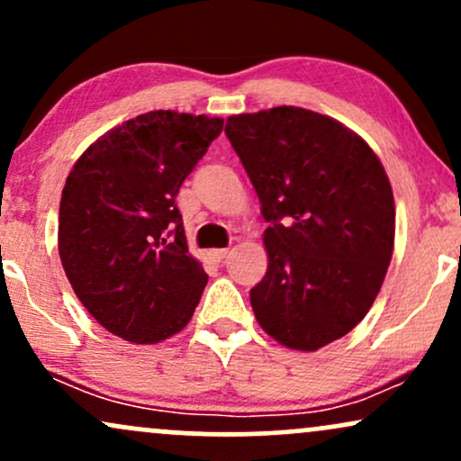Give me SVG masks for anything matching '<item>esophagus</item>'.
I'll list each match as a JSON object with an SVG mask.
<instances>
[{
	"mask_svg": "<svg viewBox=\"0 0 461 461\" xmlns=\"http://www.w3.org/2000/svg\"><path fill=\"white\" fill-rule=\"evenodd\" d=\"M227 253H230V249H212V251H210V258H212L214 262H223Z\"/></svg>",
	"mask_w": 461,
	"mask_h": 461,
	"instance_id": "esophagus-1",
	"label": "esophagus"
}]
</instances>
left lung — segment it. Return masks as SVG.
<instances>
[{"label":"left lung","instance_id":"8db88e82","mask_svg":"<svg viewBox=\"0 0 461 461\" xmlns=\"http://www.w3.org/2000/svg\"><path fill=\"white\" fill-rule=\"evenodd\" d=\"M225 134L271 223L267 275L251 288L260 327L294 351L347 336L393 260L394 197L377 153L340 121L294 105L230 116Z\"/></svg>","mask_w":461,"mask_h":461}]
</instances>
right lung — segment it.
<instances>
[{
	"instance_id": "add662e5",
	"label": "right lung",
	"mask_w": 461,
	"mask_h": 461,
	"mask_svg": "<svg viewBox=\"0 0 461 461\" xmlns=\"http://www.w3.org/2000/svg\"><path fill=\"white\" fill-rule=\"evenodd\" d=\"M223 119L153 110L79 156L60 199L58 251L99 325L156 345L193 319L208 275L188 253L176 197Z\"/></svg>"
}]
</instances>
